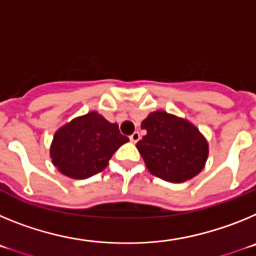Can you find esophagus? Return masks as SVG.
I'll return each mask as SVG.
<instances>
[{
  "label": "esophagus",
  "instance_id": "obj_1",
  "mask_svg": "<svg viewBox=\"0 0 256 256\" xmlns=\"http://www.w3.org/2000/svg\"><path fill=\"white\" fill-rule=\"evenodd\" d=\"M130 138L132 142H137L140 141V138H141V134H140V132H133L132 134L130 136Z\"/></svg>",
  "mask_w": 256,
  "mask_h": 256
}]
</instances>
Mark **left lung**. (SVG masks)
<instances>
[{"label":"left lung","instance_id":"left-lung-1","mask_svg":"<svg viewBox=\"0 0 256 256\" xmlns=\"http://www.w3.org/2000/svg\"><path fill=\"white\" fill-rule=\"evenodd\" d=\"M141 126L148 133L137 148L155 177L180 183L202 170L209 152L208 142L194 124L165 112H155Z\"/></svg>","mask_w":256,"mask_h":256}]
</instances>
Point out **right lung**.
Masks as SVG:
<instances>
[{
    "label": "right lung",
    "mask_w": 256,
    "mask_h": 256,
    "mask_svg": "<svg viewBox=\"0 0 256 256\" xmlns=\"http://www.w3.org/2000/svg\"><path fill=\"white\" fill-rule=\"evenodd\" d=\"M130 141L118 124L92 112L61 126L51 144L52 162L70 178L86 180L108 166L112 154Z\"/></svg>",
    "instance_id": "1"
}]
</instances>
